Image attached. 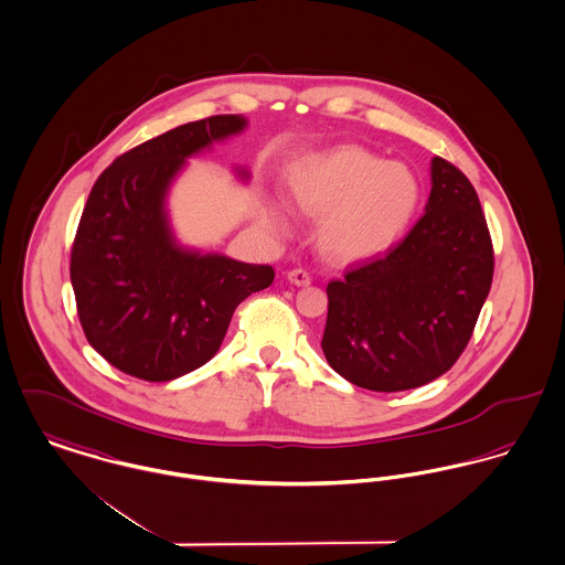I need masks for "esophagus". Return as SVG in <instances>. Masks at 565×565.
Returning a JSON list of instances; mask_svg holds the SVG:
<instances>
[{
    "instance_id": "obj_1",
    "label": "esophagus",
    "mask_w": 565,
    "mask_h": 565,
    "mask_svg": "<svg viewBox=\"0 0 565 565\" xmlns=\"http://www.w3.org/2000/svg\"><path fill=\"white\" fill-rule=\"evenodd\" d=\"M288 281L295 284V286H309L311 284V275L303 270V268H292L288 273Z\"/></svg>"
}]
</instances>
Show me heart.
I'll return each mask as SVG.
<instances>
[{
    "label": "heart",
    "mask_w": 565,
    "mask_h": 565,
    "mask_svg": "<svg viewBox=\"0 0 565 565\" xmlns=\"http://www.w3.org/2000/svg\"><path fill=\"white\" fill-rule=\"evenodd\" d=\"M288 186L295 204L322 218L324 252L342 262L372 260L404 234L419 204V182L402 163H385L356 146H340L297 163ZM266 221L284 230L286 217Z\"/></svg>",
    "instance_id": "b5f03b06"
}]
</instances>
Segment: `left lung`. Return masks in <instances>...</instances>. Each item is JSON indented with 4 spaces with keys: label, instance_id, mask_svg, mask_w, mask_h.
I'll return each mask as SVG.
<instances>
[{
    "label": "left lung",
    "instance_id": "8db88e82",
    "mask_svg": "<svg viewBox=\"0 0 565 565\" xmlns=\"http://www.w3.org/2000/svg\"><path fill=\"white\" fill-rule=\"evenodd\" d=\"M492 270V241L473 184L435 157L424 217L383 258L327 286L322 352L329 365L370 391L435 381L469 344Z\"/></svg>",
    "mask_w": 565,
    "mask_h": 565
}]
</instances>
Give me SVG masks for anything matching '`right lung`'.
<instances>
[{
	"mask_svg": "<svg viewBox=\"0 0 565 565\" xmlns=\"http://www.w3.org/2000/svg\"><path fill=\"white\" fill-rule=\"evenodd\" d=\"M245 127L243 116L175 127L120 154L89 191L71 252L77 313L89 347L129 376L166 383L202 367L238 303L275 279L268 264L180 247L166 213L186 159Z\"/></svg>",
	"mask_w": 565,
	"mask_h": 565,
	"instance_id": "add662e5",
	"label": "right lung"
}]
</instances>
